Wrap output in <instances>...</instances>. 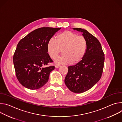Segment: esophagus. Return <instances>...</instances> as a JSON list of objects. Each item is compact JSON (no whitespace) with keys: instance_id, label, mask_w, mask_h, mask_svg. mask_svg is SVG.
<instances>
[{"instance_id":"esophagus-1","label":"esophagus","mask_w":122,"mask_h":122,"mask_svg":"<svg viewBox=\"0 0 122 122\" xmlns=\"http://www.w3.org/2000/svg\"><path fill=\"white\" fill-rule=\"evenodd\" d=\"M60 65L59 64H56L55 65V67L56 68H58L59 67H60Z\"/></svg>"}]
</instances>
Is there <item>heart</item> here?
Returning a JSON list of instances; mask_svg holds the SVG:
<instances>
[{"instance_id":"heart-1","label":"heart","mask_w":122,"mask_h":122,"mask_svg":"<svg viewBox=\"0 0 122 122\" xmlns=\"http://www.w3.org/2000/svg\"><path fill=\"white\" fill-rule=\"evenodd\" d=\"M88 43L83 36H78L76 33L65 31L58 34L56 41L51 38L47 45V51L49 56L56 59L62 50L63 56L57 58L56 63L62 64H77L84 58Z\"/></svg>"}]
</instances>
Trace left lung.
I'll list each match as a JSON object with an SVG mask.
<instances>
[{"label":"left lung","mask_w":122,"mask_h":122,"mask_svg":"<svg viewBox=\"0 0 122 122\" xmlns=\"http://www.w3.org/2000/svg\"><path fill=\"white\" fill-rule=\"evenodd\" d=\"M82 33L87 40V49L82 60L74 66H68L65 83L67 87L75 93L89 90L100 79L105 60L104 54L98 40L86 30L73 28Z\"/></svg>","instance_id":"obj_1"}]
</instances>
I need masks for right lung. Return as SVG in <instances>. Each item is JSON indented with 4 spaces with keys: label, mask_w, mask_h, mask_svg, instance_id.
Here are the masks:
<instances>
[{
    "label": "right lung",
    "mask_w": 122,
    "mask_h": 122,
    "mask_svg": "<svg viewBox=\"0 0 122 122\" xmlns=\"http://www.w3.org/2000/svg\"><path fill=\"white\" fill-rule=\"evenodd\" d=\"M61 28L41 27L30 32L17 44L13 62L16 77L26 88L35 90L48 81L55 66L44 67L53 62L47 51L48 41Z\"/></svg>",
    "instance_id": "obj_1"
}]
</instances>
